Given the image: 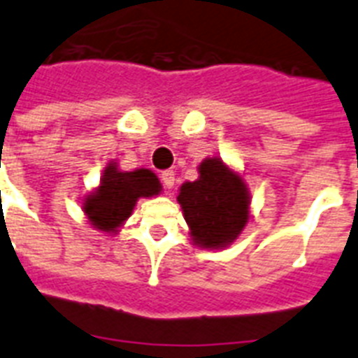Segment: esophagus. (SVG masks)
Segmentation results:
<instances>
[{
  "mask_svg": "<svg viewBox=\"0 0 358 358\" xmlns=\"http://www.w3.org/2000/svg\"><path fill=\"white\" fill-rule=\"evenodd\" d=\"M160 177H162V185H164L168 190H170V188H173V185H176V173H173V171L171 170L162 171V176Z\"/></svg>",
  "mask_w": 358,
  "mask_h": 358,
  "instance_id": "obj_1",
  "label": "esophagus"
}]
</instances>
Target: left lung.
<instances>
[{"instance_id":"obj_1","label":"left lung","mask_w":358,"mask_h":358,"mask_svg":"<svg viewBox=\"0 0 358 358\" xmlns=\"http://www.w3.org/2000/svg\"><path fill=\"white\" fill-rule=\"evenodd\" d=\"M198 173L177 196L190 237L199 248H226L250 220V192L243 176L218 157L205 159Z\"/></svg>"}]
</instances>
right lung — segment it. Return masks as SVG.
Segmentation results:
<instances>
[{
	"instance_id": "obj_1",
	"label": "right lung",
	"mask_w": 358,
	"mask_h": 358,
	"mask_svg": "<svg viewBox=\"0 0 358 358\" xmlns=\"http://www.w3.org/2000/svg\"><path fill=\"white\" fill-rule=\"evenodd\" d=\"M162 185L151 170L140 168L134 171H121L117 162L104 168L101 185L82 201L85 217L99 231L117 234L124 220L132 215L140 198H153L160 194Z\"/></svg>"
}]
</instances>
